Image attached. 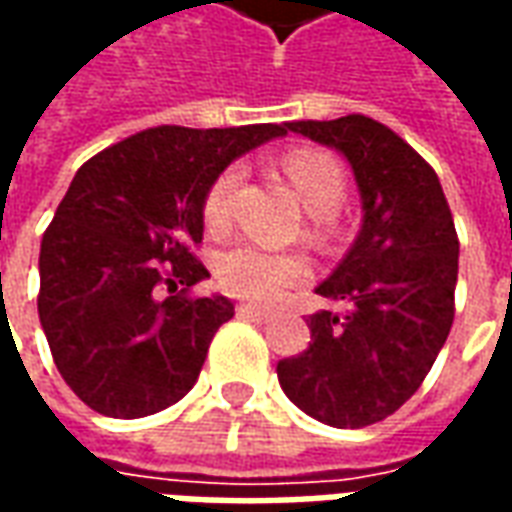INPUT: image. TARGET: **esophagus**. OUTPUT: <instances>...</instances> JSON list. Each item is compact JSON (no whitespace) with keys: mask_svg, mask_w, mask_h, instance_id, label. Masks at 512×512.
I'll return each instance as SVG.
<instances>
[{"mask_svg":"<svg viewBox=\"0 0 512 512\" xmlns=\"http://www.w3.org/2000/svg\"><path fill=\"white\" fill-rule=\"evenodd\" d=\"M238 315L255 323H266L268 318H271V312L263 310V307H255V304H241V307H238Z\"/></svg>","mask_w":512,"mask_h":512,"instance_id":"1","label":"esophagus"}]
</instances>
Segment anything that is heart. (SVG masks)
I'll return each mask as SVG.
<instances>
[{"label": "heart", "instance_id": "heart-1", "mask_svg": "<svg viewBox=\"0 0 512 512\" xmlns=\"http://www.w3.org/2000/svg\"><path fill=\"white\" fill-rule=\"evenodd\" d=\"M285 175L312 216H332L343 205L345 175L340 164L318 150H296L282 161ZM238 186V169H224L205 194L202 216L208 227H222L230 219V197ZM216 277L233 296L252 301H277L290 285L307 277V263L299 255H279L257 244H235L216 260Z\"/></svg>", "mask_w": 512, "mask_h": 512}]
</instances>
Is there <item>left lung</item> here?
Masks as SVG:
<instances>
[{
	"instance_id": "obj_1",
	"label": "left lung",
	"mask_w": 512,
	"mask_h": 512,
	"mask_svg": "<svg viewBox=\"0 0 512 512\" xmlns=\"http://www.w3.org/2000/svg\"><path fill=\"white\" fill-rule=\"evenodd\" d=\"M288 131L348 161L362 227L315 288L340 310L307 318L310 348L279 362V386L323 425L365 428L417 392L444 348L458 282L455 222L428 161L376 120H299Z\"/></svg>"
}]
</instances>
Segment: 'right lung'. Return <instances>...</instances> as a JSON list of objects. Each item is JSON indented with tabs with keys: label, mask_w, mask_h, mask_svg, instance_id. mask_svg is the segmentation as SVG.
Returning a JSON list of instances; mask_svg holds the SVG:
<instances>
[{
	"label": "right lung",
	"mask_w": 512,
	"mask_h": 512,
	"mask_svg": "<svg viewBox=\"0 0 512 512\" xmlns=\"http://www.w3.org/2000/svg\"><path fill=\"white\" fill-rule=\"evenodd\" d=\"M285 134L288 123L161 126L76 172L40 244L38 315L54 365L93 411L147 417L197 384L213 334L235 315L222 293L186 296L211 277L191 255L205 194L235 158Z\"/></svg>",
	"instance_id": "right-lung-1"
}]
</instances>
